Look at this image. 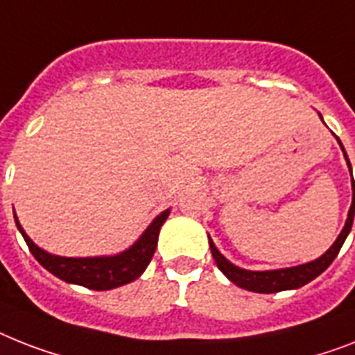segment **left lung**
<instances>
[{
	"mask_svg": "<svg viewBox=\"0 0 355 355\" xmlns=\"http://www.w3.org/2000/svg\"><path fill=\"white\" fill-rule=\"evenodd\" d=\"M321 116V114H319ZM322 120V116H321ZM339 142V138H337ZM343 149V155H345V160L348 164V171L352 175V166H350V160L347 157V151L343 148V144L339 142ZM354 215H355V182L352 178V204H350V209H348L347 223L343 226L341 233L337 235L336 243L328 248L327 252L322 253L321 257H318L315 261L304 262V264H299V266L292 268H279V270H264V272H255V270H244V268L233 264V262L227 261L223 253L218 252L215 243H213L211 237L209 239V248H211V255L215 259V264L218 266V270L226 275L233 284H237L239 288H244V290H250V292L257 293H275V292H284V290H297V288L304 286L310 281H313L315 277H319L324 270H327L330 264L334 262V259L337 257V253L341 250L343 243L347 241L348 233L352 230L354 224Z\"/></svg>",
	"mask_w": 355,
	"mask_h": 355,
	"instance_id": "left-lung-1",
	"label": "left lung"
}]
</instances>
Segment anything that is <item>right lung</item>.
I'll list each match as a JSON object with an SVG mask.
<instances>
[{"mask_svg":"<svg viewBox=\"0 0 355 355\" xmlns=\"http://www.w3.org/2000/svg\"><path fill=\"white\" fill-rule=\"evenodd\" d=\"M171 209H164L160 215L153 218L140 237L123 252L116 255H100V257H62V255H53L45 252L43 248L33 243V239L28 237L25 230L19 224L16 213L14 220L18 226L19 233L25 239L28 250L33 253L36 261L42 264L45 270L56 275L71 284H80L89 290H112V288L123 286L128 282L135 281L146 272V268L151 262L153 253L157 250L158 233L160 227L169 217Z\"/></svg>","mask_w":355,"mask_h":355,"instance_id":"1","label":"right lung"}]
</instances>
